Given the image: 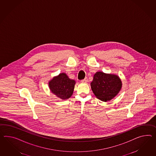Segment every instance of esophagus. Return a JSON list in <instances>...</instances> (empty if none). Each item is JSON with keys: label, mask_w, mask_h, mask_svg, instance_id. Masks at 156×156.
<instances>
[{"label": "esophagus", "mask_w": 156, "mask_h": 156, "mask_svg": "<svg viewBox=\"0 0 156 156\" xmlns=\"http://www.w3.org/2000/svg\"><path fill=\"white\" fill-rule=\"evenodd\" d=\"M88 80L87 77H85L84 80H81V82H82V83H88Z\"/></svg>", "instance_id": "obj_1"}]
</instances>
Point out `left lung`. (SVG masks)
<instances>
[{"mask_svg": "<svg viewBox=\"0 0 156 156\" xmlns=\"http://www.w3.org/2000/svg\"><path fill=\"white\" fill-rule=\"evenodd\" d=\"M90 86L98 99L108 102L112 100L119 93L122 83L118 75L100 71L94 74Z\"/></svg>", "mask_w": 156, "mask_h": 156, "instance_id": "obj_1", "label": "left lung"}]
</instances>
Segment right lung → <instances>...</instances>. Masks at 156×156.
Here are the masks:
<instances>
[{
	"label": "right lung",
	"instance_id": "1",
	"mask_svg": "<svg viewBox=\"0 0 156 156\" xmlns=\"http://www.w3.org/2000/svg\"><path fill=\"white\" fill-rule=\"evenodd\" d=\"M75 84V80L70 79L66 73L63 72L48 81V87L52 93L64 100L72 96Z\"/></svg>",
	"mask_w": 156,
	"mask_h": 156
}]
</instances>
